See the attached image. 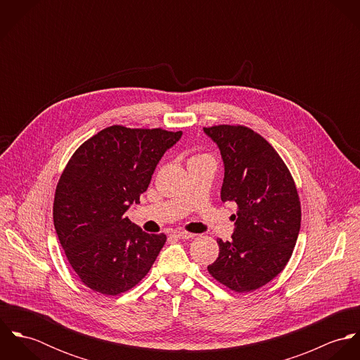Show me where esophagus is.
<instances>
[{
	"mask_svg": "<svg viewBox=\"0 0 360 360\" xmlns=\"http://www.w3.org/2000/svg\"><path fill=\"white\" fill-rule=\"evenodd\" d=\"M173 237H174V238H180V240H190V238H194L195 234L187 233V231H174V233H173Z\"/></svg>",
	"mask_w": 360,
	"mask_h": 360,
	"instance_id": "34e87169",
	"label": "esophagus"
}]
</instances>
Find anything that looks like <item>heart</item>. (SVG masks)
Listing matches in <instances>:
<instances>
[{"mask_svg":"<svg viewBox=\"0 0 360 360\" xmlns=\"http://www.w3.org/2000/svg\"><path fill=\"white\" fill-rule=\"evenodd\" d=\"M198 159H210L207 155H197L194 158H191V160H198Z\"/></svg>","mask_w":360,"mask_h":360,"instance_id":"heart-1","label":"heart"}]
</instances>
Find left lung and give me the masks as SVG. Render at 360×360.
I'll list each match as a JSON object with an SVG mask.
<instances>
[{
  "mask_svg": "<svg viewBox=\"0 0 360 360\" xmlns=\"http://www.w3.org/2000/svg\"><path fill=\"white\" fill-rule=\"evenodd\" d=\"M204 131L224 165L220 198L238 207L231 241L217 238L219 257L207 271L230 290L250 292L281 273L292 255L301 229L298 191L280 155L254 130L220 124Z\"/></svg>",
  "mask_w": 360,
  "mask_h": 360,
  "instance_id": "1",
  "label": "left lung"
}]
</instances>
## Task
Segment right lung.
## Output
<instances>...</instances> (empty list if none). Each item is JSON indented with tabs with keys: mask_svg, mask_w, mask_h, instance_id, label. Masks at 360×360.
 I'll use <instances>...</instances> for the list:
<instances>
[{
	"mask_svg": "<svg viewBox=\"0 0 360 360\" xmlns=\"http://www.w3.org/2000/svg\"><path fill=\"white\" fill-rule=\"evenodd\" d=\"M181 131L110 126L83 143L55 191L53 226L84 285L117 295L139 284L166 243L124 216L147 191L155 167Z\"/></svg>",
	"mask_w": 360,
	"mask_h": 360,
	"instance_id": "add662e5",
	"label": "right lung"
}]
</instances>
